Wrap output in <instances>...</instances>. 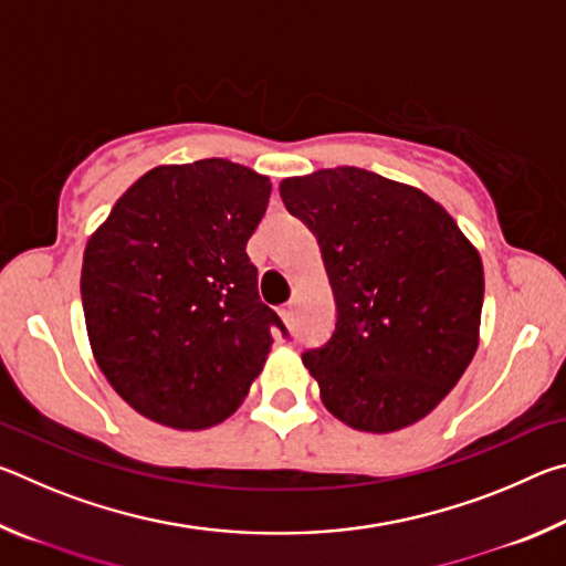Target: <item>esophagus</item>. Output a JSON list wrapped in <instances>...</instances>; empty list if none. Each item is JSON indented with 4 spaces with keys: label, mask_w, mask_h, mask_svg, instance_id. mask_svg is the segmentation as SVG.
<instances>
[{
    "label": "esophagus",
    "mask_w": 566,
    "mask_h": 566,
    "mask_svg": "<svg viewBox=\"0 0 566 566\" xmlns=\"http://www.w3.org/2000/svg\"><path fill=\"white\" fill-rule=\"evenodd\" d=\"M280 314H282V319H284L286 324H292V322H294V304H292V302L284 304L282 310H280Z\"/></svg>",
    "instance_id": "34e87169"
}]
</instances>
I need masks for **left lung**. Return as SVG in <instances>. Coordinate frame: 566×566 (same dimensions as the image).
<instances>
[{"instance_id":"8db88e82","label":"left lung","mask_w":566,"mask_h":566,"mask_svg":"<svg viewBox=\"0 0 566 566\" xmlns=\"http://www.w3.org/2000/svg\"><path fill=\"white\" fill-rule=\"evenodd\" d=\"M280 195L317 237L337 302L332 339L302 354L324 407L371 434L424 419L476 352V247L424 191L359 167L282 179Z\"/></svg>"}]
</instances>
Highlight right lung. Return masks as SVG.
Instances as JSON below:
<instances>
[{
  "label": "right lung",
  "instance_id": "1",
  "mask_svg": "<svg viewBox=\"0 0 566 566\" xmlns=\"http://www.w3.org/2000/svg\"><path fill=\"white\" fill-rule=\"evenodd\" d=\"M272 181L229 159L159 165L112 207L84 249L82 306L112 389L157 424L232 417L282 322L256 292L247 242Z\"/></svg>",
  "mask_w": 566,
  "mask_h": 566
}]
</instances>
